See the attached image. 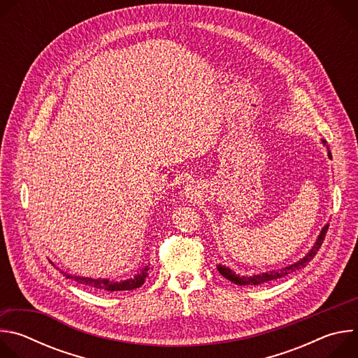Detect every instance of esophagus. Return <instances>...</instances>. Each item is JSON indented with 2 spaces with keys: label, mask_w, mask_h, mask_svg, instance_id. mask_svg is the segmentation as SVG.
Masks as SVG:
<instances>
[{
  "label": "esophagus",
  "mask_w": 358,
  "mask_h": 358,
  "mask_svg": "<svg viewBox=\"0 0 358 358\" xmlns=\"http://www.w3.org/2000/svg\"><path fill=\"white\" fill-rule=\"evenodd\" d=\"M184 194L187 198L195 199L198 196V189H196L195 184H187V187L184 188Z\"/></svg>",
  "instance_id": "1"
}]
</instances>
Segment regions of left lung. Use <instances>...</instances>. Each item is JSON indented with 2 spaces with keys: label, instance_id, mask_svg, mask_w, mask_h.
<instances>
[{
  "label": "left lung",
  "instance_id": "1",
  "mask_svg": "<svg viewBox=\"0 0 358 358\" xmlns=\"http://www.w3.org/2000/svg\"><path fill=\"white\" fill-rule=\"evenodd\" d=\"M323 143H326L323 140ZM329 157H331V152L329 151ZM327 229H329V224L323 227L319 238L316 239V243L312 246V249L309 250V253L306 255L304 258H301L300 261L292 264V265H287L285 268H280L278 271H269V272H264V273H259V275H252V276H239L236 275L235 272H232L229 268L224 266V265H217L220 273L227 278L228 280H231L232 283L235 285H239V286H257V285H262V283H266V282H271V280H276V279H280V278H285L286 275L289 273H293L301 268H304L306 265H308L315 257L317 250L320 249L324 238H326V234H327Z\"/></svg>",
  "mask_w": 358,
  "mask_h": 358
}]
</instances>
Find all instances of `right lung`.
Masks as SVG:
<instances>
[{"label": "right lung", "instance_id": "right-lung-1", "mask_svg": "<svg viewBox=\"0 0 358 358\" xmlns=\"http://www.w3.org/2000/svg\"><path fill=\"white\" fill-rule=\"evenodd\" d=\"M52 264V262H50ZM151 271L150 265L144 266L140 269V272L131 278V279H127V280H120V282H115V280H110V279H93V278H83V276H73V275H69L66 272H62L64 276H66V279H73L75 282L78 283H82L90 289H94V290H101V292H120V290H133V289H137L140 287L145 278L148 276V272Z\"/></svg>", "mask_w": 358, "mask_h": 358}]
</instances>
